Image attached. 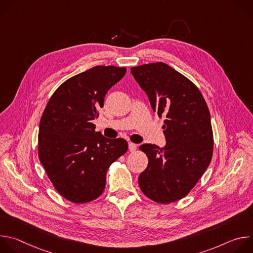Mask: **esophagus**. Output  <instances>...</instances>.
Instances as JSON below:
<instances>
[{
    "instance_id": "34e87169",
    "label": "esophagus",
    "mask_w": 253,
    "mask_h": 253,
    "mask_svg": "<svg viewBox=\"0 0 253 253\" xmlns=\"http://www.w3.org/2000/svg\"><path fill=\"white\" fill-rule=\"evenodd\" d=\"M136 149H137V145H136V144H134V143H132V142H129V150H130L131 152H134Z\"/></svg>"
}]
</instances>
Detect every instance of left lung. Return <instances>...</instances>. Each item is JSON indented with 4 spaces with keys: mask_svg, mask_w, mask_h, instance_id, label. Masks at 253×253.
Returning a JSON list of instances; mask_svg holds the SVG:
<instances>
[{
    "mask_svg": "<svg viewBox=\"0 0 253 253\" xmlns=\"http://www.w3.org/2000/svg\"><path fill=\"white\" fill-rule=\"evenodd\" d=\"M147 94L152 110L165 116L166 145L143 144L148 166L139 175L141 191L157 203L168 204L185 197L210 164L213 133L210 113L199 89L165 63L131 68Z\"/></svg>",
    "mask_w": 253,
    "mask_h": 253,
    "instance_id": "8db88e82",
    "label": "left lung"
}]
</instances>
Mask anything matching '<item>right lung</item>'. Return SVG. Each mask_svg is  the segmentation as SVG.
<instances>
[{
  "instance_id": "1",
  "label": "right lung",
  "mask_w": 253,
  "mask_h": 253,
  "mask_svg": "<svg viewBox=\"0 0 253 253\" xmlns=\"http://www.w3.org/2000/svg\"><path fill=\"white\" fill-rule=\"evenodd\" d=\"M126 73V68L96 66L65 81L51 96L42 114L38 154L55 189L73 203L98 198L110 165L128 150L125 139L105 138L92 121L104 97Z\"/></svg>"
}]
</instances>
